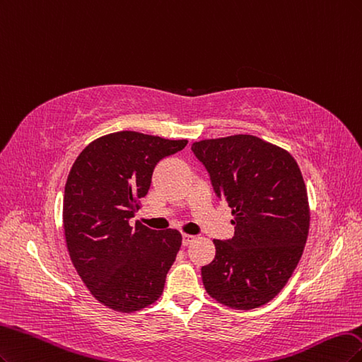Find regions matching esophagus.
Here are the masks:
<instances>
[{"label":"esophagus","instance_id":"1","mask_svg":"<svg viewBox=\"0 0 362 362\" xmlns=\"http://www.w3.org/2000/svg\"><path fill=\"white\" fill-rule=\"evenodd\" d=\"M182 242H183V245H185V247H188V245L191 243V242H194L195 240V236H192V235H186V233H183V235H182Z\"/></svg>","mask_w":362,"mask_h":362}]
</instances>
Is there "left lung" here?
<instances>
[{
  "mask_svg": "<svg viewBox=\"0 0 362 362\" xmlns=\"http://www.w3.org/2000/svg\"><path fill=\"white\" fill-rule=\"evenodd\" d=\"M192 151L231 209L235 236L202 267L207 295L233 310L272 300L296 269L310 228L304 177L287 150L254 135L202 139Z\"/></svg>",
  "mask_w": 362,
  "mask_h": 362,
  "instance_id": "obj_1",
  "label": "left lung"
}]
</instances>
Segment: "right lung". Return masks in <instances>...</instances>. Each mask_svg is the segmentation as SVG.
Listing matches in <instances>:
<instances>
[{"instance_id":"obj_1","label":"right lung","mask_w":362,"mask_h":362,"mask_svg":"<svg viewBox=\"0 0 362 362\" xmlns=\"http://www.w3.org/2000/svg\"><path fill=\"white\" fill-rule=\"evenodd\" d=\"M188 139L135 131L103 135L81 151L63 198L66 247L93 298L134 313L156 302L182 245L177 230H151L131 219L148 192L160 159Z\"/></svg>"}]
</instances>
